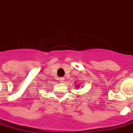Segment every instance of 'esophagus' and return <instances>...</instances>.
I'll use <instances>...</instances> for the list:
<instances>
[{"label": "esophagus", "mask_w": 133, "mask_h": 133, "mask_svg": "<svg viewBox=\"0 0 133 133\" xmlns=\"http://www.w3.org/2000/svg\"><path fill=\"white\" fill-rule=\"evenodd\" d=\"M60 80H61V81H63V78H60Z\"/></svg>", "instance_id": "34e87169"}]
</instances>
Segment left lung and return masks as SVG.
Instances as JSON below:
<instances>
[{
  "instance_id": "1",
  "label": "left lung",
  "mask_w": 133,
  "mask_h": 133,
  "mask_svg": "<svg viewBox=\"0 0 133 133\" xmlns=\"http://www.w3.org/2000/svg\"><path fill=\"white\" fill-rule=\"evenodd\" d=\"M78 85V87H79V86H80V85Z\"/></svg>"
}]
</instances>
